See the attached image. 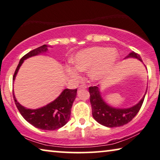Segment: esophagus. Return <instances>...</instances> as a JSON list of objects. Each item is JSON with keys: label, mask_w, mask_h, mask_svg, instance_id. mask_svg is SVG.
<instances>
[{"label": "esophagus", "mask_w": 160, "mask_h": 160, "mask_svg": "<svg viewBox=\"0 0 160 160\" xmlns=\"http://www.w3.org/2000/svg\"><path fill=\"white\" fill-rule=\"evenodd\" d=\"M78 88H79V89H81V88H82V89H86L87 86H86V85H80Z\"/></svg>", "instance_id": "obj_1"}]
</instances>
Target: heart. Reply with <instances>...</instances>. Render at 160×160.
I'll return each instance as SVG.
<instances>
[{"label":"heart","instance_id":"1","mask_svg":"<svg viewBox=\"0 0 160 160\" xmlns=\"http://www.w3.org/2000/svg\"><path fill=\"white\" fill-rule=\"evenodd\" d=\"M119 59L118 52L106 47H94L78 52L72 59L75 68L68 67L67 72L75 79H79L81 72L89 71V78L98 82L108 77L117 64Z\"/></svg>","mask_w":160,"mask_h":160}]
</instances>
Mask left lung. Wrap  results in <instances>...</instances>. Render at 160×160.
Returning <instances> with one entry per match:
<instances>
[{
  "label": "left lung",
  "mask_w": 160,
  "mask_h": 160,
  "mask_svg": "<svg viewBox=\"0 0 160 160\" xmlns=\"http://www.w3.org/2000/svg\"><path fill=\"white\" fill-rule=\"evenodd\" d=\"M128 57H132L142 61L139 54L135 53L134 52H131L127 57H125V59ZM89 92L92 114L95 120L101 125L113 128L125 125L135 117L141 108L147 91L139 103L128 108H116L108 106L101 97L98 87H90Z\"/></svg>",
  "instance_id": "left-lung-1"
}]
</instances>
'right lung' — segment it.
Masks as SVG:
<instances>
[{
    "mask_svg": "<svg viewBox=\"0 0 160 160\" xmlns=\"http://www.w3.org/2000/svg\"><path fill=\"white\" fill-rule=\"evenodd\" d=\"M47 45L44 44L25 54L21 59L16 68L13 80H15L16 74L25 59L47 52ZM76 95L77 89H65L58 98L47 106L37 109H28L18 103L13 91L15 104L23 118L36 128L48 131L58 129L68 122L70 118L71 108L76 98Z\"/></svg>",
    "mask_w": 160,
    "mask_h": 160,
    "instance_id": "obj_1",
    "label": "right lung"
}]
</instances>
